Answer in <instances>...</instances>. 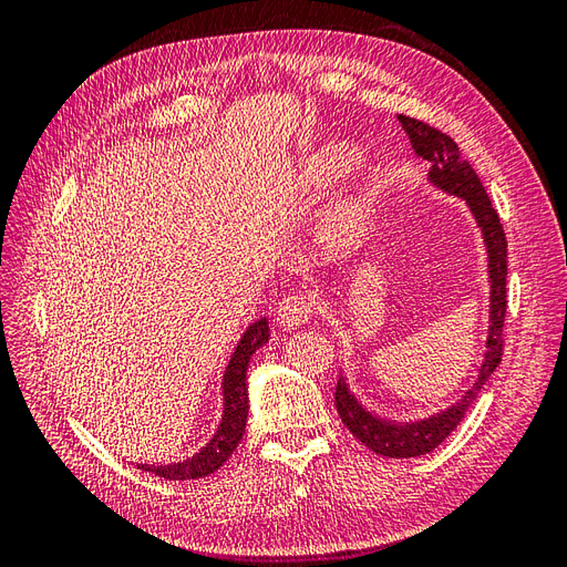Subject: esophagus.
Masks as SVG:
<instances>
[{"instance_id":"esophagus-1","label":"esophagus","mask_w":567,"mask_h":567,"mask_svg":"<svg viewBox=\"0 0 567 567\" xmlns=\"http://www.w3.org/2000/svg\"><path fill=\"white\" fill-rule=\"evenodd\" d=\"M312 315H315V307L310 298L288 296L277 307V323L284 326V329H300L302 323L312 319Z\"/></svg>"}]
</instances>
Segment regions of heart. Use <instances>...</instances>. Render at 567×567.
<instances>
[{
    "mask_svg": "<svg viewBox=\"0 0 567 567\" xmlns=\"http://www.w3.org/2000/svg\"><path fill=\"white\" fill-rule=\"evenodd\" d=\"M362 161V148L352 144H326L288 167L284 184L293 194H317L338 184ZM375 203L369 188H357L338 198L323 217V234L336 248L352 250L364 244L373 227Z\"/></svg>",
    "mask_w": 567,
    "mask_h": 567,
    "instance_id": "b5f03b06",
    "label": "heart"
}]
</instances>
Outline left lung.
Listing matches in <instances>:
<instances>
[{"label":"left lung","instance_id":"left-lung-1","mask_svg":"<svg viewBox=\"0 0 567 567\" xmlns=\"http://www.w3.org/2000/svg\"><path fill=\"white\" fill-rule=\"evenodd\" d=\"M398 120L402 123V130L409 134L411 148H414L416 156L431 163L427 182L440 188L442 194L456 196L468 205L485 244L489 286V326L485 338L483 364L477 367L473 385L468 390H463V394L452 406L425 419L394 421L369 409L352 392L346 371L340 373L336 385V409L342 423L350 427V433L375 454L390 458H411L433 452L437 444H442L456 431V425L466 416L468 406L475 402L477 392L483 390V385L489 381L492 371L502 362V329L506 317V236L502 229L499 215L492 208V200L485 192L483 182H480L468 161H463L452 136L442 134L440 130L425 125L414 117L398 115Z\"/></svg>","mask_w":567,"mask_h":567}]
</instances>
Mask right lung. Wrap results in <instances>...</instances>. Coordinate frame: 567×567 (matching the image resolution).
<instances>
[{"mask_svg":"<svg viewBox=\"0 0 567 567\" xmlns=\"http://www.w3.org/2000/svg\"><path fill=\"white\" fill-rule=\"evenodd\" d=\"M269 340V321L267 317H260L252 321L244 336L238 338L236 348L229 357V364L221 373V416L217 421L215 433L203 447L186 456L184 461L173 463H136V466L156 473L165 480H196L215 473L221 463L234 454V450L241 442L246 433L248 421V367L252 354L260 350Z\"/></svg>","mask_w":567,"mask_h":567,"instance_id":"1","label":"right lung"}]
</instances>
